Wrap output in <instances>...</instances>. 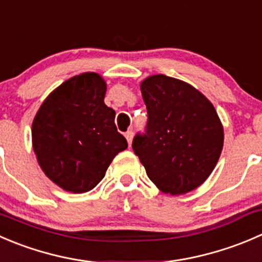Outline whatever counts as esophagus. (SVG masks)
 <instances>
[{
    "label": "esophagus",
    "instance_id": "1",
    "mask_svg": "<svg viewBox=\"0 0 262 262\" xmlns=\"http://www.w3.org/2000/svg\"><path fill=\"white\" fill-rule=\"evenodd\" d=\"M125 138H126V141H128V144L129 146H130L132 144V139H133V132L132 130H128L125 133Z\"/></svg>",
    "mask_w": 262,
    "mask_h": 262
}]
</instances>
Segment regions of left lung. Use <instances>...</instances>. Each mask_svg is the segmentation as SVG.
Here are the masks:
<instances>
[{"instance_id": "obj_1", "label": "left lung", "mask_w": 262, "mask_h": 262, "mask_svg": "<svg viewBox=\"0 0 262 262\" xmlns=\"http://www.w3.org/2000/svg\"><path fill=\"white\" fill-rule=\"evenodd\" d=\"M148 114L133 151L164 193L184 194L202 184L219 160L224 129L212 103L188 83L164 74L141 83Z\"/></svg>"}]
</instances>
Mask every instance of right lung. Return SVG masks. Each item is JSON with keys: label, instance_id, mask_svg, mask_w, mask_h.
I'll return each instance as SVG.
<instances>
[{"label": "right lung", "instance_id": "obj_1", "mask_svg": "<svg viewBox=\"0 0 262 262\" xmlns=\"http://www.w3.org/2000/svg\"><path fill=\"white\" fill-rule=\"evenodd\" d=\"M106 82L83 73L58 85L43 101L32 124L33 149L40 169L72 193L93 189L108 165L128 147L103 102Z\"/></svg>", "mask_w": 262, "mask_h": 262}]
</instances>
